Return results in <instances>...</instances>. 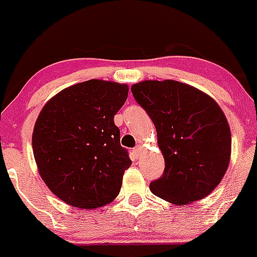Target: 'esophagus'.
I'll return each mask as SVG.
<instances>
[{
	"mask_svg": "<svg viewBox=\"0 0 257 257\" xmlns=\"http://www.w3.org/2000/svg\"><path fill=\"white\" fill-rule=\"evenodd\" d=\"M134 152H135V153H136L137 158H139V157L141 156V154H142V152H143V146H142V145L136 146V148H135Z\"/></svg>",
	"mask_w": 257,
	"mask_h": 257,
	"instance_id": "1",
	"label": "esophagus"
}]
</instances>
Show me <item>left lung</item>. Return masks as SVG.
<instances>
[{
	"label": "left lung",
	"instance_id": "1",
	"mask_svg": "<svg viewBox=\"0 0 257 257\" xmlns=\"http://www.w3.org/2000/svg\"><path fill=\"white\" fill-rule=\"evenodd\" d=\"M157 130L164 173L150 189L173 205L202 200L218 186L231 153L230 127L214 99L172 79L142 81L131 87Z\"/></svg>",
	"mask_w": 257,
	"mask_h": 257
}]
</instances>
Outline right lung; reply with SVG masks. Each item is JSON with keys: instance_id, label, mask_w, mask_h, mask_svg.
<instances>
[{"instance_id": "add662e5", "label": "right lung", "mask_w": 257, "mask_h": 257, "mask_svg": "<svg viewBox=\"0 0 257 257\" xmlns=\"http://www.w3.org/2000/svg\"><path fill=\"white\" fill-rule=\"evenodd\" d=\"M128 85L89 79L65 88L43 106L32 145L41 179L67 205L93 209L112 202L131 165L114 116Z\"/></svg>"}]
</instances>
